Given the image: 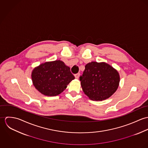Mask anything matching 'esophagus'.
Segmentation results:
<instances>
[{"label": "esophagus", "mask_w": 148, "mask_h": 148, "mask_svg": "<svg viewBox=\"0 0 148 148\" xmlns=\"http://www.w3.org/2000/svg\"><path fill=\"white\" fill-rule=\"evenodd\" d=\"M74 76H75V78H76V79H79V76H80V73H76V74H75Z\"/></svg>", "instance_id": "obj_1"}]
</instances>
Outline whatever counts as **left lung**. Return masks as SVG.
<instances>
[{"mask_svg": "<svg viewBox=\"0 0 148 148\" xmlns=\"http://www.w3.org/2000/svg\"><path fill=\"white\" fill-rule=\"evenodd\" d=\"M81 85L85 94L93 101H103L117 90L120 77L118 71L105 62H92L86 64Z\"/></svg>", "mask_w": 148, "mask_h": 148, "instance_id": "8db88e82", "label": "left lung"}]
</instances>
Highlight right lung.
<instances>
[{
    "instance_id": "add662e5",
    "label": "right lung",
    "mask_w": 148,
    "mask_h": 148,
    "mask_svg": "<svg viewBox=\"0 0 148 148\" xmlns=\"http://www.w3.org/2000/svg\"><path fill=\"white\" fill-rule=\"evenodd\" d=\"M33 85L42 94L56 96L75 79L70 68L61 60L45 62L36 66L31 73Z\"/></svg>"
}]
</instances>
